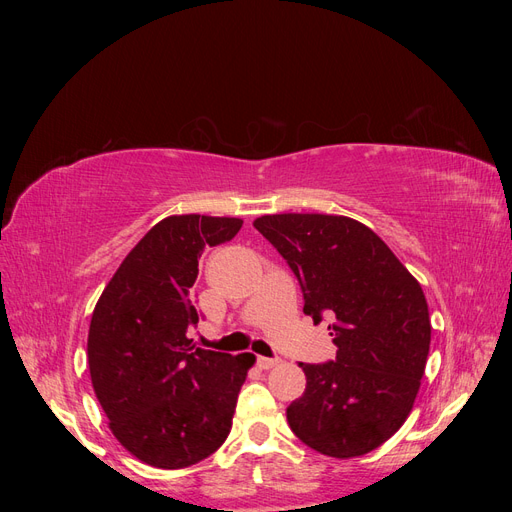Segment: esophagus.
I'll list each match as a JSON object with an SVG mask.
<instances>
[{
  "instance_id": "esophagus-1",
  "label": "esophagus",
  "mask_w": 512,
  "mask_h": 512,
  "mask_svg": "<svg viewBox=\"0 0 512 512\" xmlns=\"http://www.w3.org/2000/svg\"><path fill=\"white\" fill-rule=\"evenodd\" d=\"M256 363H258L260 369H271V367H275L277 363H280V359H267V356H258Z\"/></svg>"
}]
</instances>
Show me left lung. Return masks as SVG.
Masks as SVG:
<instances>
[{"instance_id": "left-lung-1", "label": "left lung", "mask_w": 512, "mask_h": 512, "mask_svg": "<svg viewBox=\"0 0 512 512\" xmlns=\"http://www.w3.org/2000/svg\"><path fill=\"white\" fill-rule=\"evenodd\" d=\"M297 275L303 312L329 318L335 361L301 363L307 386L286 410L314 451L348 459L404 425L425 374L431 320L421 284L374 230L344 215L280 213L254 222Z\"/></svg>"}]
</instances>
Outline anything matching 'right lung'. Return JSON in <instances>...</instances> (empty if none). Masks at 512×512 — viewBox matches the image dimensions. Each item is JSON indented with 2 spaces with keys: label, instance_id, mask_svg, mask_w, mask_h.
<instances>
[{
  "label": "right lung",
  "instance_id": "1",
  "mask_svg": "<svg viewBox=\"0 0 512 512\" xmlns=\"http://www.w3.org/2000/svg\"><path fill=\"white\" fill-rule=\"evenodd\" d=\"M239 218L170 215L106 284L89 324L91 384L113 436L147 466L179 470L228 438L250 352L196 348L192 286L205 247L230 241Z\"/></svg>",
  "mask_w": 512,
  "mask_h": 512
}]
</instances>
